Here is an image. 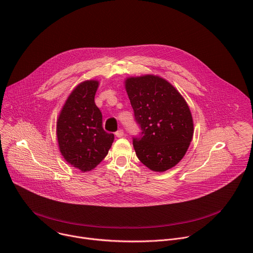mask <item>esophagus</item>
<instances>
[{
    "label": "esophagus",
    "instance_id": "34e87169",
    "mask_svg": "<svg viewBox=\"0 0 253 253\" xmlns=\"http://www.w3.org/2000/svg\"><path fill=\"white\" fill-rule=\"evenodd\" d=\"M115 135H116V137H118V138H121V137H123V136H124V131H123L122 129H119L118 131H116Z\"/></svg>",
    "mask_w": 253,
    "mask_h": 253
}]
</instances>
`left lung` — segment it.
<instances>
[{
    "instance_id": "left-lung-1",
    "label": "left lung",
    "mask_w": 253,
    "mask_h": 253,
    "mask_svg": "<svg viewBox=\"0 0 253 253\" xmlns=\"http://www.w3.org/2000/svg\"><path fill=\"white\" fill-rule=\"evenodd\" d=\"M125 86L141 130L133 137L137 157L153 171L172 168L183 158L192 140L188 105L170 83L157 76L128 78Z\"/></svg>"
}]
</instances>
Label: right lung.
I'll return each mask as SVG.
<instances>
[{"label": "right lung", "instance_id": "obj_1", "mask_svg": "<svg viewBox=\"0 0 253 253\" xmlns=\"http://www.w3.org/2000/svg\"><path fill=\"white\" fill-rule=\"evenodd\" d=\"M98 85L93 80L79 84L68 97L57 122L63 157L83 172L95 168L114 141V134L103 129L102 113L95 104Z\"/></svg>", "mask_w": 253, "mask_h": 253}]
</instances>
